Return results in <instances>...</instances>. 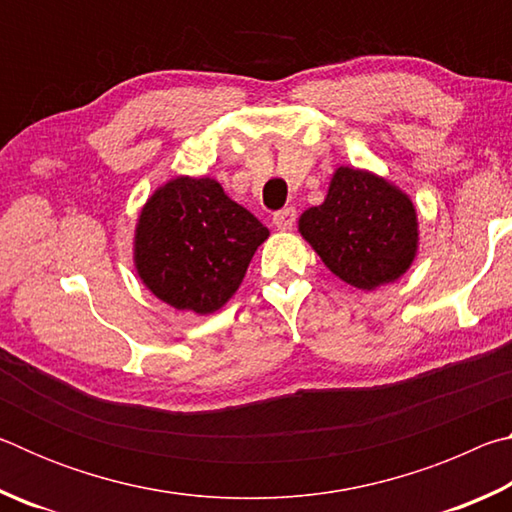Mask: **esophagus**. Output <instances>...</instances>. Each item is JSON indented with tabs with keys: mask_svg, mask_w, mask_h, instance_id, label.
Listing matches in <instances>:
<instances>
[{
	"mask_svg": "<svg viewBox=\"0 0 512 512\" xmlns=\"http://www.w3.org/2000/svg\"><path fill=\"white\" fill-rule=\"evenodd\" d=\"M273 223L277 230H291L296 225V210L293 207H287V210H280L273 214Z\"/></svg>",
	"mask_w": 512,
	"mask_h": 512,
	"instance_id": "1",
	"label": "esophagus"
}]
</instances>
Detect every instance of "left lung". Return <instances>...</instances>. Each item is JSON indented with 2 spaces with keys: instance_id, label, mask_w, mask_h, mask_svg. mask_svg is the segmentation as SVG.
<instances>
[{
  "instance_id": "obj_1",
  "label": "left lung",
  "mask_w": 512,
  "mask_h": 512,
  "mask_svg": "<svg viewBox=\"0 0 512 512\" xmlns=\"http://www.w3.org/2000/svg\"><path fill=\"white\" fill-rule=\"evenodd\" d=\"M298 230L329 271L363 291L395 282L418 253L411 198L361 169H336L325 201L302 212Z\"/></svg>"
}]
</instances>
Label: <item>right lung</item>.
<instances>
[{
    "mask_svg": "<svg viewBox=\"0 0 512 512\" xmlns=\"http://www.w3.org/2000/svg\"><path fill=\"white\" fill-rule=\"evenodd\" d=\"M268 228L212 178L178 176L155 189L135 228V268L173 309L212 314L244 280Z\"/></svg>",
    "mask_w": 512,
    "mask_h": 512,
    "instance_id": "1",
    "label": "right lung"
}]
</instances>
